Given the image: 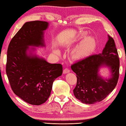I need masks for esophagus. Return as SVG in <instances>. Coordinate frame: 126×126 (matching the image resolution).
<instances>
[{"label":"esophagus","mask_w":126,"mask_h":126,"mask_svg":"<svg viewBox=\"0 0 126 126\" xmlns=\"http://www.w3.org/2000/svg\"><path fill=\"white\" fill-rule=\"evenodd\" d=\"M70 72V69L68 68H65L63 70V74H67Z\"/></svg>","instance_id":"1"}]
</instances>
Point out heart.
<instances>
[{
	"label": "heart",
	"instance_id": "heart-1",
	"mask_svg": "<svg viewBox=\"0 0 126 126\" xmlns=\"http://www.w3.org/2000/svg\"><path fill=\"white\" fill-rule=\"evenodd\" d=\"M93 44V39L91 37H87L73 49L71 52V55L74 58L76 59L82 57L90 50ZM54 52L56 54L60 53V51L58 50H55Z\"/></svg>",
	"mask_w": 126,
	"mask_h": 126
}]
</instances>
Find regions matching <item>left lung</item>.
Instances as JSON below:
<instances>
[{"mask_svg": "<svg viewBox=\"0 0 126 126\" xmlns=\"http://www.w3.org/2000/svg\"><path fill=\"white\" fill-rule=\"evenodd\" d=\"M108 67L110 77L102 78L100 69ZM77 83L74 94L76 99L87 104L99 102L114 90L119 77L120 60L114 40L108 35V40L102 53L90 56L71 65Z\"/></svg>", "mask_w": 126, "mask_h": 126, "instance_id": "8db88e82", "label": "left lung"}]
</instances>
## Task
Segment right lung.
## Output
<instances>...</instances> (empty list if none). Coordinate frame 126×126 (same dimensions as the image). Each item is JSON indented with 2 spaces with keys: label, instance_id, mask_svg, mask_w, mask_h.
<instances>
[{
  "label": "right lung",
  "instance_id": "right-lung-1",
  "mask_svg": "<svg viewBox=\"0 0 126 126\" xmlns=\"http://www.w3.org/2000/svg\"><path fill=\"white\" fill-rule=\"evenodd\" d=\"M48 23L27 22L10 43L7 52L6 72L15 94L24 102L39 105L51 94L53 81L62 74L61 64H51L33 54L31 47H45L44 31Z\"/></svg>",
  "mask_w": 126,
  "mask_h": 126
}]
</instances>
